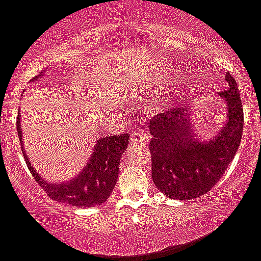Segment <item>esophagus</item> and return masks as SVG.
<instances>
[{"label": "esophagus", "instance_id": "obj_1", "mask_svg": "<svg viewBox=\"0 0 261 261\" xmlns=\"http://www.w3.org/2000/svg\"><path fill=\"white\" fill-rule=\"evenodd\" d=\"M130 141H132V143H136V145H141V143L148 142V136L143 130H138V132L133 133Z\"/></svg>", "mask_w": 261, "mask_h": 261}]
</instances>
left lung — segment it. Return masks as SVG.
Here are the masks:
<instances>
[{"label": "left lung", "mask_w": 261, "mask_h": 261, "mask_svg": "<svg viewBox=\"0 0 261 261\" xmlns=\"http://www.w3.org/2000/svg\"><path fill=\"white\" fill-rule=\"evenodd\" d=\"M228 87L219 92L225 103L224 125L213 137L198 138L192 118L195 109L175 108L148 123L152 180L169 198L192 200L209 192L234 158L242 138L244 109L234 78L224 75Z\"/></svg>", "instance_id": "left-lung-1"}]
</instances>
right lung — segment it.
Instances as JSON below:
<instances>
[{
	"label": "right lung",
	"mask_w": 261,
	"mask_h": 261,
	"mask_svg": "<svg viewBox=\"0 0 261 261\" xmlns=\"http://www.w3.org/2000/svg\"><path fill=\"white\" fill-rule=\"evenodd\" d=\"M43 73L44 70L37 78H34L33 82L43 76ZM16 128L29 170L36 178L37 183L46 191L49 197L59 202L70 203L76 207H92L101 205L110 197L118 180L120 159L128 146L129 135L98 138L88 161L75 177L65 182L52 183L39 175L24 151L20 115L17 116Z\"/></svg>",
	"instance_id": "add662e5"
}]
</instances>
